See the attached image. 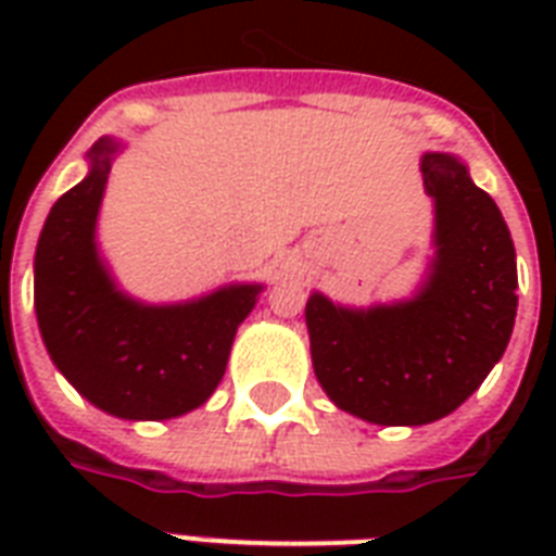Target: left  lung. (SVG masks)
Masks as SVG:
<instances>
[{
    "instance_id": "obj_1",
    "label": "left lung",
    "mask_w": 556,
    "mask_h": 556,
    "mask_svg": "<svg viewBox=\"0 0 556 556\" xmlns=\"http://www.w3.org/2000/svg\"><path fill=\"white\" fill-rule=\"evenodd\" d=\"M435 199V262L409 303L349 312L312 294L305 323L326 395L387 427L439 421L482 387L517 317V251L496 201L462 161L427 152Z\"/></svg>"
}]
</instances>
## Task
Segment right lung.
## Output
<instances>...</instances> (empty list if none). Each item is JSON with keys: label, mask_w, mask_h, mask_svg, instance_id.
<instances>
[{"label": "right lung", "mask_w": 556, "mask_h": 556, "mask_svg": "<svg viewBox=\"0 0 556 556\" xmlns=\"http://www.w3.org/2000/svg\"><path fill=\"white\" fill-rule=\"evenodd\" d=\"M117 143L98 141L91 169L46 218L34 256V305L56 369L91 404L129 421L176 418L225 375L260 286H230L185 305H141L109 279L94 222Z\"/></svg>", "instance_id": "right-lung-1"}]
</instances>
